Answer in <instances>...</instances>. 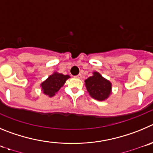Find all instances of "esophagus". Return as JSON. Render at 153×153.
<instances>
[{"instance_id": "obj_1", "label": "esophagus", "mask_w": 153, "mask_h": 153, "mask_svg": "<svg viewBox=\"0 0 153 153\" xmlns=\"http://www.w3.org/2000/svg\"><path fill=\"white\" fill-rule=\"evenodd\" d=\"M75 78L80 79V78H82V75H81V74H79V75H76V76H75Z\"/></svg>"}]
</instances>
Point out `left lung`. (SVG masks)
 Returning <instances> with one entry per match:
<instances>
[{"label": "left lung", "mask_w": 153, "mask_h": 153, "mask_svg": "<svg viewBox=\"0 0 153 153\" xmlns=\"http://www.w3.org/2000/svg\"><path fill=\"white\" fill-rule=\"evenodd\" d=\"M85 82L89 94L96 100H106L111 94V83L97 71L93 72V75L87 78Z\"/></svg>", "instance_id": "1"}]
</instances>
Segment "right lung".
<instances>
[{
  "instance_id": "1",
  "label": "right lung",
  "mask_w": 153,
  "mask_h": 153,
  "mask_svg": "<svg viewBox=\"0 0 153 153\" xmlns=\"http://www.w3.org/2000/svg\"><path fill=\"white\" fill-rule=\"evenodd\" d=\"M69 78L70 76L68 75H65L63 74L54 72L41 84L40 86L42 92L49 97H53Z\"/></svg>"
}]
</instances>
